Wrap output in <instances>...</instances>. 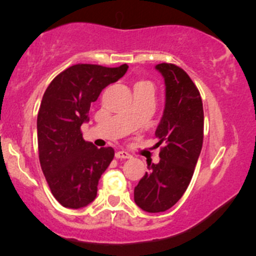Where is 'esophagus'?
I'll return each instance as SVG.
<instances>
[{
	"instance_id": "1",
	"label": "esophagus",
	"mask_w": 256,
	"mask_h": 256,
	"mask_svg": "<svg viewBox=\"0 0 256 256\" xmlns=\"http://www.w3.org/2000/svg\"><path fill=\"white\" fill-rule=\"evenodd\" d=\"M116 158H130L131 155L128 154V152H124V150H119L116 152Z\"/></svg>"
}]
</instances>
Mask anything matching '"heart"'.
<instances>
[{
  "label": "heart",
  "mask_w": 256,
  "mask_h": 256,
  "mask_svg": "<svg viewBox=\"0 0 256 256\" xmlns=\"http://www.w3.org/2000/svg\"><path fill=\"white\" fill-rule=\"evenodd\" d=\"M138 84H150V83H149V82H144V80H143V82H138V83H137L136 85H138Z\"/></svg>",
  "instance_id": "b5f03b06"
}]
</instances>
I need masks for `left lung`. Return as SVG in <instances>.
I'll return each mask as SVG.
<instances>
[{
	"label": "left lung",
	"instance_id": "8db88e82",
	"mask_svg": "<svg viewBox=\"0 0 256 256\" xmlns=\"http://www.w3.org/2000/svg\"><path fill=\"white\" fill-rule=\"evenodd\" d=\"M155 68L166 85L165 110L155 131L164 146L160 162H149V171L134 186V202L149 213L165 212L183 196L204 143V106L196 85L176 64L164 62Z\"/></svg>",
	"mask_w": 256,
	"mask_h": 256
}]
</instances>
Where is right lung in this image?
I'll return each mask as SVG.
<instances>
[{
    "label": "right lung",
    "instance_id": "1",
    "mask_svg": "<svg viewBox=\"0 0 256 256\" xmlns=\"http://www.w3.org/2000/svg\"><path fill=\"white\" fill-rule=\"evenodd\" d=\"M100 64H73L58 74L44 92L37 116L38 155L54 198L66 208L85 207L114 158L112 146L85 142L80 126L89 122L90 106L107 85L128 71Z\"/></svg>",
    "mask_w": 256,
    "mask_h": 256
}]
</instances>
